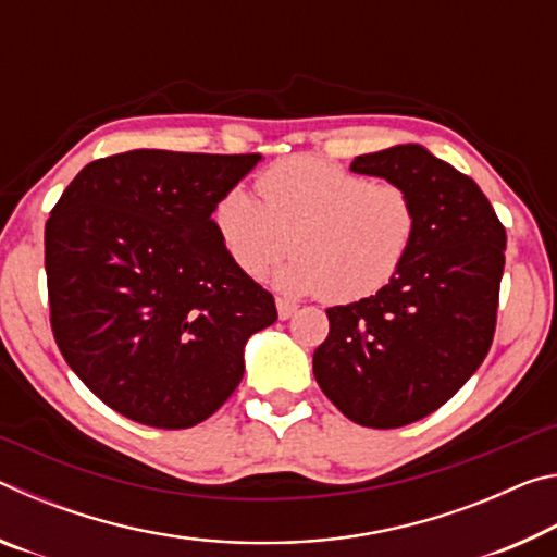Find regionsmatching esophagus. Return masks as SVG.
<instances>
[{
  "instance_id": "1",
  "label": "esophagus",
  "mask_w": 557,
  "mask_h": 557,
  "mask_svg": "<svg viewBox=\"0 0 557 557\" xmlns=\"http://www.w3.org/2000/svg\"><path fill=\"white\" fill-rule=\"evenodd\" d=\"M295 312H297V305H292V301H287V299H277V317L280 319H289Z\"/></svg>"
}]
</instances>
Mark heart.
<instances>
[{"instance_id": "heart-1", "label": "heart", "mask_w": 557, "mask_h": 557, "mask_svg": "<svg viewBox=\"0 0 557 557\" xmlns=\"http://www.w3.org/2000/svg\"><path fill=\"white\" fill-rule=\"evenodd\" d=\"M260 201L233 186L211 209L225 256L258 277L282 252L295 250L270 280L287 295L329 301L371 297L408 260L418 211L412 196L391 182H371L319 157H292L258 178Z\"/></svg>"}]
</instances>
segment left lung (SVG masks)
Masks as SVG:
<instances>
[{"label": "left lung", "mask_w": 557, "mask_h": 557, "mask_svg": "<svg viewBox=\"0 0 557 557\" xmlns=\"http://www.w3.org/2000/svg\"><path fill=\"white\" fill-rule=\"evenodd\" d=\"M351 172L403 186L418 211V235L388 285L326 309L314 379L348 420L403 428L445 405L486 358L506 231L474 178L422 145L361 154Z\"/></svg>", "instance_id": "obj_1"}]
</instances>
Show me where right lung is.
Listing matches in <instances>:
<instances>
[{
	"instance_id": "1",
	"label": "right lung",
	"mask_w": 557,
	"mask_h": 557,
	"mask_svg": "<svg viewBox=\"0 0 557 557\" xmlns=\"http://www.w3.org/2000/svg\"><path fill=\"white\" fill-rule=\"evenodd\" d=\"M262 154L132 149L83 166L46 221L51 329L73 373L125 418L194 428L275 324L268 289L225 256L219 196Z\"/></svg>"
}]
</instances>
